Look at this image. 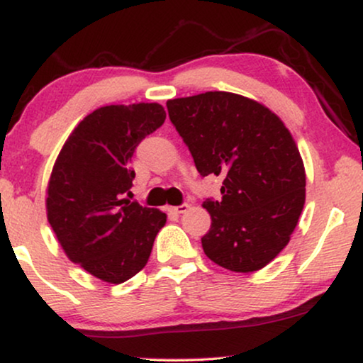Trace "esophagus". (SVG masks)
<instances>
[{"label": "esophagus", "mask_w": 363, "mask_h": 363, "mask_svg": "<svg viewBox=\"0 0 363 363\" xmlns=\"http://www.w3.org/2000/svg\"><path fill=\"white\" fill-rule=\"evenodd\" d=\"M186 210H188L186 203H182V205H178V206H170V208H168V211L175 213V215H182V213H185Z\"/></svg>", "instance_id": "34e87169"}]
</instances>
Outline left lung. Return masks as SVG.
Returning a JSON list of instances; mask_svg holds the SVG:
<instances>
[{"label": "left lung", "instance_id": "1", "mask_svg": "<svg viewBox=\"0 0 363 363\" xmlns=\"http://www.w3.org/2000/svg\"><path fill=\"white\" fill-rule=\"evenodd\" d=\"M168 117L201 177L223 175L206 198L205 255L235 272L264 267L291 240L306 201V172L281 118L251 99L205 92L167 102Z\"/></svg>", "mask_w": 363, "mask_h": 363}]
</instances>
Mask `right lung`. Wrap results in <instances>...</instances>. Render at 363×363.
Returning a JSON list of instances; mask_svg holds the SVG:
<instances>
[{
  "label": "right lung",
  "instance_id": "right-lung-1",
  "mask_svg": "<svg viewBox=\"0 0 363 363\" xmlns=\"http://www.w3.org/2000/svg\"><path fill=\"white\" fill-rule=\"evenodd\" d=\"M160 104L97 108L64 143L48 186V220L69 259L121 284L145 267L167 215L127 200L133 152L160 128Z\"/></svg>",
  "mask_w": 363,
  "mask_h": 363
}]
</instances>
